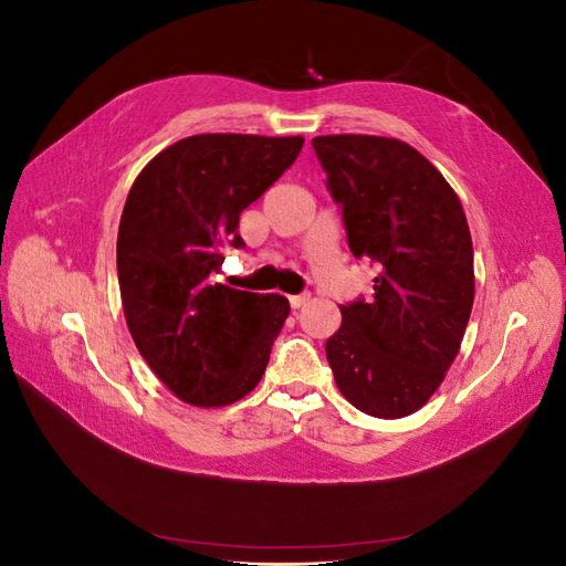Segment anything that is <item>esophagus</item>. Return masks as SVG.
Returning a JSON list of instances; mask_svg holds the SVG:
<instances>
[{"label":"esophagus","instance_id":"34e87169","mask_svg":"<svg viewBox=\"0 0 566 566\" xmlns=\"http://www.w3.org/2000/svg\"><path fill=\"white\" fill-rule=\"evenodd\" d=\"M290 300V306H293V310H300L302 304H306L312 300V293H300V295H290L287 297Z\"/></svg>","mask_w":566,"mask_h":566}]
</instances>
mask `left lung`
Segmentation results:
<instances>
[{"instance_id": "8db88e82", "label": "left lung", "mask_w": 566, "mask_h": 566, "mask_svg": "<svg viewBox=\"0 0 566 566\" xmlns=\"http://www.w3.org/2000/svg\"><path fill=\"white\" fill-rule=\"evenodd\" d=\"M354 256L378 269L373 295L342 306L325 342L337 389L375 418L430 401L460 349L474 302L472 238L449 181L399 139H312Z\"/></svg>"}]
</instances>
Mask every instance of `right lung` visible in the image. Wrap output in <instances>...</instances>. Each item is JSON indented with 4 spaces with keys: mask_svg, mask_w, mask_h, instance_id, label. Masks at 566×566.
I'll return each mask as SVG.
<instances>
[{
    "mask_svg": "<svg viewBox=\"0 0 566 566\" xmlns=\"http://www.w3.org/2000/svg\"><path fill=\"white\" fill-rule=\"evenodd\" d=\"M302 144V136H188L132 184L117 231L123 310L150 370L186 403L227 406L262 380L290 302L214 279L224 248H245L241 212L281 179Z\"/></svg>",
    "mask_w": 566,
    "mask_h": 566,
    "instance_id": "1",
    "label": "right lung"
}]
</instances>
